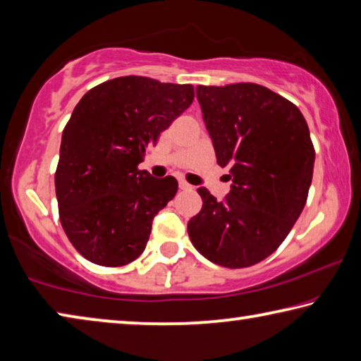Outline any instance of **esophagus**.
<instances>
[{
  "instance_id": "34e87169",
  "label": "esophagus",
  "mask_w": 361,
  "mask_h": 361,
  "mask_svg": "<svg viewBox=\"0 0 361 361\" xmlns=\"http://www.w3.org/2000/svg\"><path fill=\"white\" fill-rule=\"evenodd\" d=\"M180 189H183V191H192V186L186 181H180Z\"/></svg>"
}]
</instances>
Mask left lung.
<instances>
[{
    "label": "left lung",
    "instance_id": "obj_1",
    "mask_svg": "<svg viewBox=\"0 0 361 361\" xmlns=\"http://www.w3.org/2000/svg\"><path fill=\"white\" fill-rule=\"evenodd\" d=\"M195 92L232 185L223 200L197 189L202 210L189 219V239L215 264L250 267L276 252L307 200L315 161L307 122L295 103L259 84Z\"/></svg>",
    "mask_w": 361,
    "mask_h": 361
}]
</instances>
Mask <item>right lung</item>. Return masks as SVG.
<instances>
[{
    "instance_id": "add662e5",
    "label": "right lung",
    "mask_w": 361,
    "mask_h": 361,
    "mask_svg": "<svg viewBox=\"0 0 361 361\" xmlns=\"http://www.w3.org/2000/svg\"><path fill=\"white\" fill-rule=\"evenodd\" d=\"M192 100L191 84L121 76L95 85L73 109L56 194L65 234L85 259L119 267L143 253L152 219L178 181L152 178L138 164Z\"/></svg>"
}]
</instances>
